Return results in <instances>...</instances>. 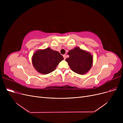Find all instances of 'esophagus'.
<instances>
[{
	"label": "esophagus",
	"mask_w": 123,
	"mask_h": 123,
	"mask_svg": "<svg viewBox=\"0 0 123 123\" xmlns=\"http://www.w3.org/2000/svg\"><path fill=\"white\" fill-rule=\"evenodd\" d=\"M63 57H64V59H65V60L66 58V55L65 54L63 55Z\"/></svg>",
	"instance_id": "obj_1"
}]
</instances>
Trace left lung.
<instances>
[{"mask_svg":"<svg viewBox=\"0 0 123 123\" xmlns=\"http://www.w3.org/2000/svg\"><path fill=\"white\" fill-rule=\"evenodd\" d=\"M69 55L66 61L73 72L79 74H85L92 66L93 56L88 52L75 47L68 53Z\"/></svg>","mask_w":123,"mask_h":123,"instance_id":"1","label":"left lung"}]
</instances>
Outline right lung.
I'll list each match as a JSON object with an SVG mask.
<instances>
[{
  "instance_id": "obj_1",
  "label": "right lung",
  "mask_w": 123,
  "mask_h": 123,
  "mask_svg": "<svg viewBox=\"0 0 123 123\" xmlns=\"http://www.w3.org/2000/svg\"><path fill=\"white\" fill-rule=\"evenodd\" d=\"M63 59L64 57L58 52L47 48L36 51L32 56V62L37 71L43 74H47L53 71Z\"/></svg>"
}]
</instances>
